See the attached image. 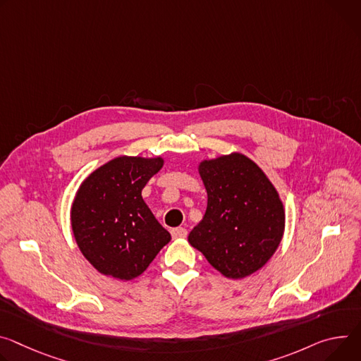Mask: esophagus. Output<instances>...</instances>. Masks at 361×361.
Listing matches in <instances>:
<instances>
[{"instance_id": "esophagus-1", "label": "esophagus", "mask_w": 361, "mask_h": 361, "mask_svg": "<svg viewBox=\"0 0 361 361\" xmlns=\"http://www.w3.org/2000/svg\"><path fill=\"white\" fill-rule=\"evenodd\" d=\"M171 236L174 239H180V238H185L187 236V231L184 227H176L171 231Z\"/></svg>"}]
</instances>
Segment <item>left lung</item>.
<instances>
[{"label":"left lung","instance_id":"left-lung-1","mask_svg":"<svg viewBox=\"0 0 361 361\" xmlns=\"http://www.w3.org/2000/svg\"><path fill=\"white\" fill-rule=\"evenodd\" d=\"M199 171L207 209L188 242L226 278L249 276L267 264L283 236L279 194L265 173L238 152L203 161Z\"/></svg>","mask_w":361,"mask_h":361}]
</instances>
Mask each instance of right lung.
Instances as JSON below:
<instances>
[{
  "label": "right lung",
  "mask_w": 361,
  "mask_h": 361,
  "mask_svg": "<svg viewBox=\"0 0 361 361\" xmlns=\"http://www.w3.org/2000/svg\"><path fill=\"white\" fill-rule=\"evenodd\" d=\"M162 162L159 157H118L82 183L72 228L80 252L101 274L134 279L171 240L141 195Z\"/></svg>",
  "instance_id": "1"
}]
</instances>
